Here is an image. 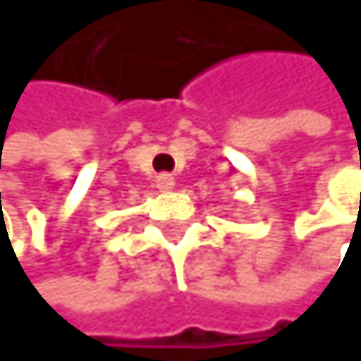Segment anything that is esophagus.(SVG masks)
Here are the masks:
<instances>
[{
	"instance_id": "34e87169",
	"label": "esophagus",
	"mask_w": 361,
	"mask_h": 361,
	"mask_svg": "<svg viewBox=\"0 0 361 361\" xmlns=\"http://www.w3.org/2000/svg\"><path fill=\"white\" fill-rule=\"evenodd\" d=\"M173 185H176V180H173L169 173H160V176L156 178V188L160 190V192H169V190H173Z\"/></svg>"
}]
</instances>
